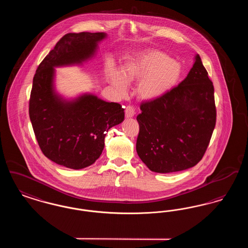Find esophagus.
Listing matches in <instances>:
<instances>
[{"label": "esophagus", "mask_w": 248, "mask_h": 248, "mask_svg": "<svg viewBox=\"0 0 248 248\" xmlns=\"http://www.w3.org/2000/svg\"><path fill=\"white\" fill-rule=\"evenodd\" d=\"M124 111H125V117L126 118H131V117H133L135 115V108H134V107H126Z\"/></svg>", "instance_id": "esophagus-1"}]
</instances>
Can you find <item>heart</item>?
Returning a JSON list of instances; mask_svg holds the SVG:
<instances>
[{"label":"heart","mask_w":248,"mask_h":248,"mask_svg":"<svg viewBox=\"0 0 248 248\" xmlns=\"http://www.w3.org/2000/svg\"><path fill=\"white\" fill-rule=\"evenodd\" d=\"M182 66L160 50H146L132 57L123 71L111 69L108 79L119 93L127 94L129 84L139 81L138 96L146 101L158 100L170 93L182 76Z\"/></svg>","instance_id":"1"}]
</instances>
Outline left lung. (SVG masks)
I'll return each instance as SVG.
<instances>
[{"instance_id": "left-lung-1", "label": "left lung", "mask_w": 248, "mask_h": 248, "mask_svg": "<svg viewBox=\"0 0 248 248\" xmlns=\"http://www.w3.org/2000/svg\"><path fill=\"white\" fill-rule=\"evenodd\" d=\"M137 153L156 173L182 171L197 165L216 125L214 86L200 56L187 77L164 97L140 105Z\"/></svg>"}]
</instances>
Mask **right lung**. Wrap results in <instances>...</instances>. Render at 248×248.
<instances>
[{
  "label": "right lung",
  "instance_id": "add662e5",
  "mask_svg": "<svg viewBox=\"0 0 248 248\" xmlns=\"http://www.w3.org/2000/svg\"><path fill=\"white\" fill-rule=\"evenodd\" d=\"M106 36L104 32L63 36L33 77L29 113L36 140L48 159L71 169L87 167L99 158L105 133L124 121V109L94 94L63 98L55 90V68L79 65L93 58Z\"/></svg>",
  "mask_w": 248,
  "mask_h": 248
}]
</instances>
